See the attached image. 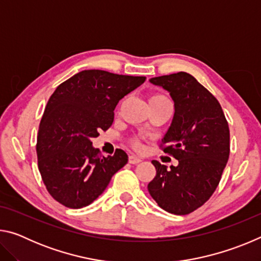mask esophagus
Here are the masks:
<instances>
[{
    "mask_svg": "<svg viewBox=\"0 0 261 261\" xmlns=\"http://www.w3.org/2000/svg\"><path fill=\"white\" fill-rule=\"evenodd\" d=\"M141 162V159L136 156V155H130L129 156V163H131V165H137V163Z\"/></svg>",
    "mask_w": 261,
    "mask_h": 261,
    "instance_id": "esophagus-1",
    "label": "esophagus"
}]
</instances>
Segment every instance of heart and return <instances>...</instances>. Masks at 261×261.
<instances>
[{
	"label": "heart",
	"instance_id": "heart-1",
	"mask_svg": "<svg viewBox=\"0 0 261 261\" xmlns=\"http://www.w3.org/2000/svg\"><path fill=\"white\" fill-rule=\"evenodd\" d=\"M159 100H167V98L161 94H153L151 98H149V102H152V101H159ZM130 143H131V146L134 147L136 151H141V149H143V144H141L138 139H131Z\"/></svg>",
	"mask_w": 261,
	"mask_h": 261
}]
</instances>
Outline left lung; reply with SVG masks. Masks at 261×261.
<instances>
[{
	"label": "left lung",
	"mask_w": 261,
	"mask_h": 261,
	"mask_svg": "<svg viewBox=\"0 0 261 261\" xmlns=\"http://www.w3.org/2000/svg\"><path fill=\"white\" fill-rule=\"evenodd\" d=\"M149 82L165 88L174 100L175 114L162 145L178 165L167 169L153 160L156 175L147 189L162 210L187 215L204 205L218 188L230 152L228 122L215 96L190 73Z\"/></svg>",
	"instance_id": "1"
}]
</instances>
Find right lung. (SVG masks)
<instances>
[{"label": "right lung", "mask_w": 261, "mask_h": 261, "mask_svg": "<svg viewBox=\"0 0 261 261\" xmlns=\"http://www.w3.org/2000/svg\"><path fill=\"white\" fill-rule=\"evenodd\" d=\"M145 79L84 70L51 94L39 125L37 154L43 183L60 204L69 208L92 204L126 165L123 149L105 158L91 140L109 129L118 101Z\"/></svg>", "instance_id": "obj_1"}]
</instances>
